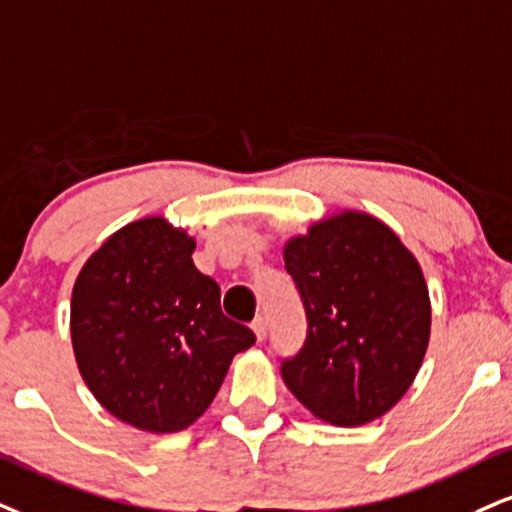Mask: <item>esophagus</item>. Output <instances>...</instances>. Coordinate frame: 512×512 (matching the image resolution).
I'll return each mask as SVG.
<instances>
[{"label": "esophagus", "instance_id": "34e87169", "mask_svg": "<svg viewBox=\"0 0 512 512\" xmlns=\"http://www.w3.org/2000/svg\"><path fill=\"white\" fill-rule=\"evenodd\" d=\"M252 331H255L257 341H264V338H267V322H264L262 315H257L255 319H252Z\"/></svg>", "mask_w": 512, "mask_h": 512}]
</instances>
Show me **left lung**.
Returning a JSON list of instances; mask_svg holds the SVG:
<instances>
[{
    "label": "left lung",
    "instance_id": "obj_1",
    "mask_svg": "<svg viewBox=\"0 0 512 512\" xmlns=\"http://www.w3.org/2000/svg\"><path fill=\"white\" fill-rule=\"evenodd\" d=\"M307 319L281 377L319 420L357 427L410 389L429 343L427 283L389 226L346 212L283 250Z\"/></svg>",
    "mask_w": 512,
    "mask_h": 512
}]
</instances>
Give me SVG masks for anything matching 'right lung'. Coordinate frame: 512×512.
Segmentation results:
<instances>
[{"label":"right lung","mask_w":512,"mask_h":512,"mask_svg":"<svg viewBox=\"0 0 512 512\" xmlns=\"http://www.w3.org/2000/svg\"><path fill=\"white\" fill-rule=\"evenodd\" d=\"M195 240L162 217L133 221L85 262L71 300L80 374L119 420L181 432L209 408L233 355L255 334L221 312L219 283L197 272Z\"/></svg>","instance_id":"right-lung-1"}]
</instances>
